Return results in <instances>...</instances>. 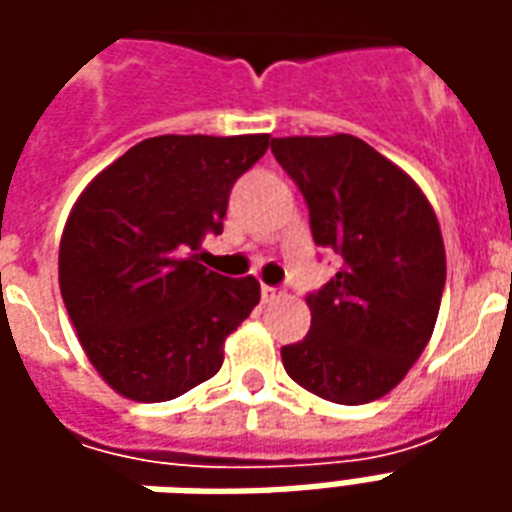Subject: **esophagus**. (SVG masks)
Here are the masks:
<instances>
[{
	"instance_id": "34e87169",
	"label": "esophagus",
	"mask_w": 512,
	"mask_h": 512,
	"mask_svg": "<svg viewBox=\"0 0 512 512\" xmlns=\"http://www.w3.org/2000/svg\"><path fill=\"white\" fill-rule=\"evenodd\" d=\"M260 296H263V301H274L279 296V290L277 288H268V285H263L260 288Z\"/></svg>"
}]
</instances>
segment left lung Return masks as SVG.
<instances>
[{
  "label": "left lung",
  "mask_w": 512,
  "mask_h": 512,
  "mask_svg": "<svg viewBox=\"0 0 512 512\" xmlns=\"http://www.w3.org/2000/svg\"><path fill=\"white\" fill-rule=\"evenodd\" d=\"M271 153L307 200L315 244L340 271L307 296L310 334L282 348L312 395L359 406L392 392L425 351L447 279L436 211L359 136H279Z\"/></svg>",
  "instance_id": "obj_1"
}]
</instances>
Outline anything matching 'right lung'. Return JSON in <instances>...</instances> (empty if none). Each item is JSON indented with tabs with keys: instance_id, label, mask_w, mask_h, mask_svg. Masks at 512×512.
<instances>
[{
	"instance_id": "1",
	"label": "right lung",
	"mask_w": 512,
	"mask_h": 512,
	"mask_svg": "<svg viewBox=\"0 0 512 512\" xmlns=\"http://www.w3.org/2000/svg\"><path fill=\"white\" fill-rule=\"evenodd\" d=\"M268 145V134L153 136L79 194L60 241L62 301L117 395L161 403L219 373L260 282L208 271L197 252Z\"/></svg>"
}]
</instances>
